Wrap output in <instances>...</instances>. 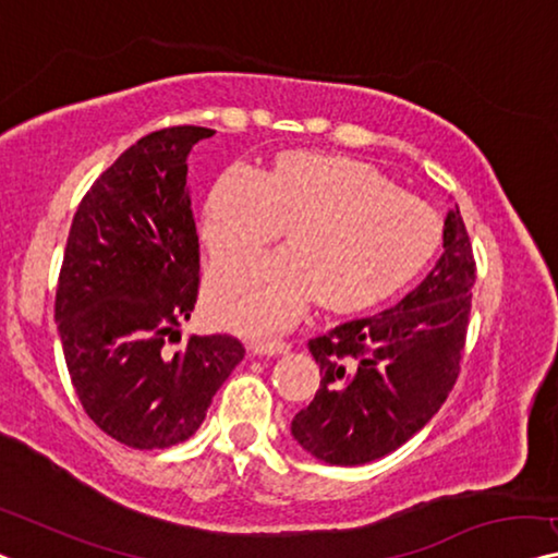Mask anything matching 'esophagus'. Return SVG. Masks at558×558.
Instances as JSON below:
<instances>
[{"instance_id": "34e87169", "label": "esophagus", "mask_w": 558, "mask_h": 558, "mask_svg": "<svg viewBox=\"0 0 558 558\" xmlns=\"http://www.w3.org/2000/svg\"><path fill=\"white\" fill-rule=\"evenodd\" d=\"M253 351L260 353V355H282V353L290 351V343H288V340H282V338L257 340V343L253 345Z\"/></svg>"}]
</instances>
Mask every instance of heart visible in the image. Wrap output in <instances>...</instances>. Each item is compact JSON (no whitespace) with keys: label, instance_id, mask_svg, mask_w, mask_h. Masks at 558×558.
Segmentation results:
<instances>
[{"label":"heart","instance_id":"1","mask_svg":"<svg viewBox=\"0 0 558 558\" xmlns=\"http://www.w3.org/2000/svg\"><path fill=\"white\" fill-rule=\"evenodd\" d=\"M288 230L290 247L215 265L207 305L243 332L288 328L315 298L332 311L384 301L436 253L440 220L368 162L288 153L270 172L235 165L205 203L203 240L218 260L260 251Z\"/></svg>","mask_w":558,"mask_h":558}]
</instances>
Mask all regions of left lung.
<instances>
[{
	"mask_svg": "<svg viewBox=\"0 0 558 558\" xmlns=\"http://www.w3.org/2000/svg\"><path fill=\"white\" fill-rule=\"evenodd\" d=\"M476 282L459 207L446 215L444 255L401 303L313 338L323 380L293 436L315 459L359 465L396 451L434 418L461 371Z\"/></svg>",
	"mask_w": 558,
	"mask_h": 558,
	"instance_id": "1",
	"label": "left lung"
}]
</instances>
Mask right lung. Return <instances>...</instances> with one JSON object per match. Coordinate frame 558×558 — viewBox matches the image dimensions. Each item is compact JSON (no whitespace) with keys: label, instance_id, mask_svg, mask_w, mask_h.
Returning <instances> with one entry per match:
<instances>
[{"label":"right lung","instance_id":"obj_1","mask_svg":"<svg viewBox=\"0 0 558 558\" xmlns=\"http://www.w3.org/2000/svg\"><path fill=\"white\" fill-rule=\"evenodd\" d=\"M215 130L149 132L114 160L74 213L54 318L74 393L107 436L140 451L182 444L243 361L235 336H190L199 243L187 155Z\"/></svg>","mask_w":558,"mask_h":558}]
</instances>
